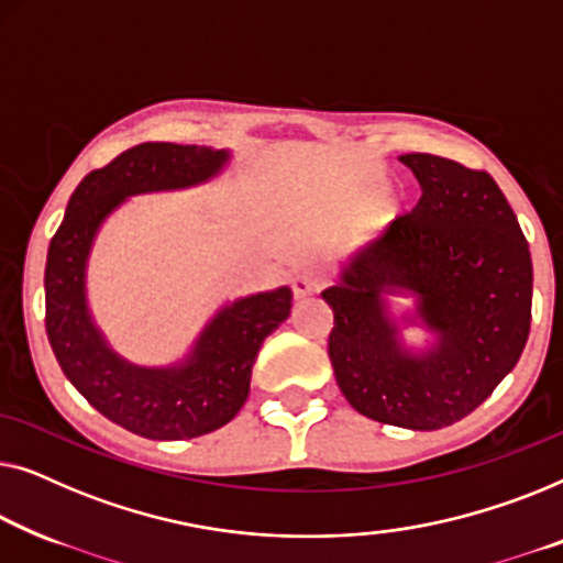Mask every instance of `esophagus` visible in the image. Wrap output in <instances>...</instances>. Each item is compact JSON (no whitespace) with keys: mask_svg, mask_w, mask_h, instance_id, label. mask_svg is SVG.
<instances>
[{"mask_svg":"<svg viewBox=\"0 0 563 563\" xmlns=\"http://www.w3.org/2000/svg\"><path fill=\"white\" fill-rule=\"evenodd\" d=\"M323 285H327V278H323L321 273L306 271L292 278V292H296V298H308V296H316Z\"/></svg>","mask_w":563,"mask_h":563,"instance_id":"1","label":"esophagus"}]
</instances>
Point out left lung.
Segmentation results:
<instances>
[{
  "mask_svg": "<svg viewBox=\"0 0 563 563\" xmlns=\"http://www.w3.org/2000/svg\"><path fill=\"white\" fill-rule=\"evenodd\" d=\"M421 201L387 227L323 290L334 311L329 360L357 413L387 426L437 431L470 416L516 367L530 331L533 265L516 211L487 170L406 153ZM406 287L440 331V350L410 358L378 306Z\"/></svg>",
  "mask_w": 563,
  "mask_h": 563,
  "instance_id": "1",
  "label": "left lung"
}]
</instances>
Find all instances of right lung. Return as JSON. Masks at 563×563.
Masks as SVG:
<instances>
[{"instance_id":"add662e5","label":"right lung","mask_w":563,"mask_h":563,"mask_svg":"<svg viewBox=\"0 0 563 563\" xmlns=\"http://www.w3.org/2000/svg\"><path fill=\"white\" fill-rule=\"evenodd\" d=\"M224 161V150L176 142L124 150L78 184L47 247L45 331L55 360L101 416L137 437L194 439L232 421L260 346L290 316L288 288L236 300L209 323L186 367L142 369L107 350L86 311V255L107 213L130 194L199 184Z\"/></svg>"}]
</instances>
